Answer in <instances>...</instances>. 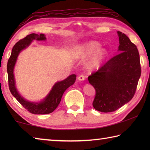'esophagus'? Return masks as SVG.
Masks as SVG:
<instances>
[{"mask_svg": "<svg viewBox=\"0 0 150 150\" xmlns=\"http://www.w3.org/2000/svg\"><path fill=\"white\" fill-rule=\"evenodd\" d=\"M85 79V76L83 75H81L78 77V80L79 81H84Z\"/></svg>", "mask_w": 150, "mask_h": 150, "instance_id": "esophagus-1", "label": "esophagus"}]
</instances>
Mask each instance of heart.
<instances>
[{
  "label": "heart",
  "mask_w": 150,
  "mask_h": 150,
  "mask_svg": "<svg viewBox=\"0 0 150 150\" xmlns=\"http://www.w3.org/2000/svg\"><path fill=\"white\" fill-rule=\"evenodd\" d=\"M99 42L88 41L78 47V52L82 56H91L87 62L88 67L95 69L102 64L108 57V52L105 48L101 47Z\"/></svg>",
  "instance_id": "b5f03b06"
}]
</instances>
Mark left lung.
Masks as SVG:
<instances>
[{
    "label": "left lung",
    "instance_id": "8db88e82",
    "mask_svg": "<svg viewBox=\"0 0 150 150\" xmlns=\"http://www.w3.org/2000/svg\"><path fill=\"white\" fill-rule=\"evenodd\" d=\"M117 33L120 53L88 77L96 91L93 107L103 112L115 111L128 103L135 94L141 75L139 55L136 45L126 34Z\"/></svg>",
    "mask_w": 150,
    "mask_h": 150
}]
</instances>
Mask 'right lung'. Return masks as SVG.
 <instances>
[{
	"label": "right lung",
	"mask_w": 150,
	"mask_h": 150,
	"mask_svg": "<svg viewBox=\"0 0 150 150\" xmlns=\"http://www.w3.org/2000/svg\"><path fill=\"white\" fill-rule=\"evenodd\" d=\"M45 40H46L45 35L43 34H40V35L37 34L28 35L26 37L20 40L14 45L12 50L11 57L7 63V73H8L10 91L12 95L16 98V99L27 110L34 115H45L54 112L60 103L61 99L65 90L74 84L76 80V75L73 74L69 75L64 80L55 83L47 95L40 102L29 101L20 95L16 87V81L14 75V66L16 63L18 56L20 53L28 47L34 40L42 41Z\"/></svg>",
	"instance_id": "1"
}]
</instances>
